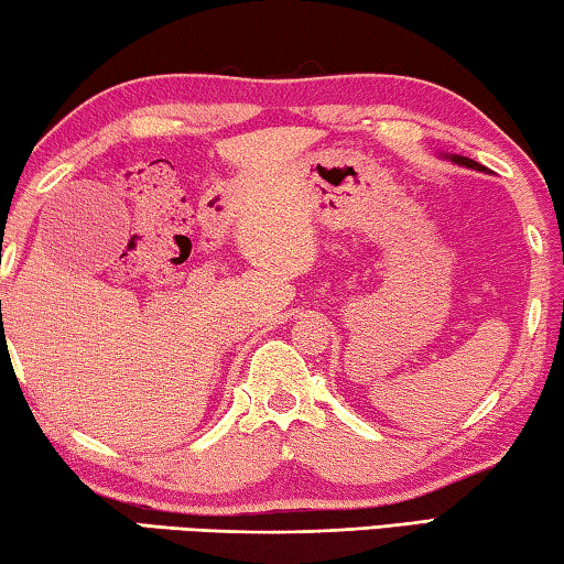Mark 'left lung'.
I'll list each match as a JSON object with an SVG mask.
<instances>
[{
  "instance_id": "1",
  "label": "left lung",
  "mask_w": 564,
  "mask_h": 564,
  "mask_svg": "<svg viewBox=\"0 0 564 564\" xmlns=\"http://www.w3.org/2000/svg\"><path fill=\"white\" fill-rule=\"evenodd\" d=\"M445 156V160H449V162H455V164H459V167H467V170H477V172H487V167H482V164L479 162H475V160H469V156H463V154H442Z\"/></svg>"
}]
</instances>
